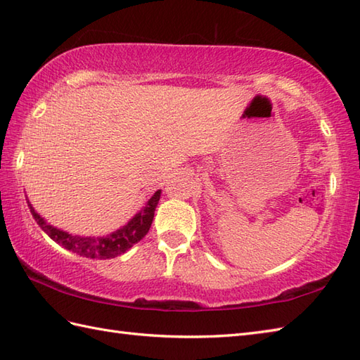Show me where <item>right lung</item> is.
<instances>
[{"label":"right lung","mask_w":360,"mask_h":360,"mask_svg":"<svg viewBox=\"0 0 360 360\" xmlns=\"http://www.w3.org/2000/svg\"><path fill=\"white\" fill-rule=\"evenodd\" d=\"M159 198L160 190H158V192L150 198L147 204H145V207L137 212L125 226H122L116 232L105 236H80L65 232L62 229H57L51 226L49 223H46V219L40 213L35 212L29 200L27 205L34 219L37 221V224L41 227V231L48 233L53 241L60 244V246H63L65 249L71 250L80 257L106 259L116 258L122 254H125L128 249H131L137 241H141L143 236L148 233L153 218H155V210L158 207Z\"/></svg>","instance_id":"1"}]
</instances>
